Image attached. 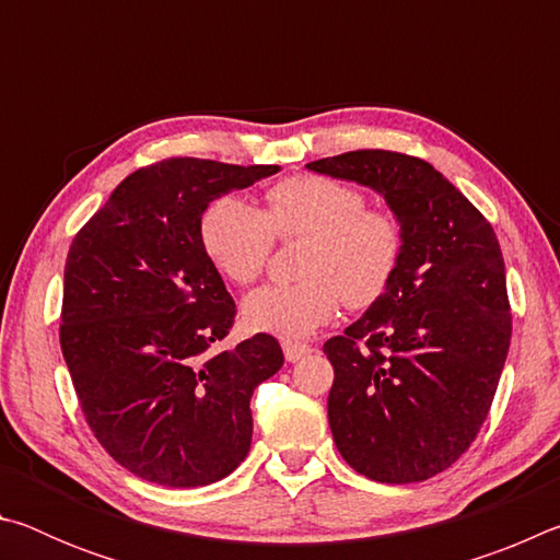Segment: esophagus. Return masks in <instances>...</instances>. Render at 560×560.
I'll use <instances>...</instances> for the list:
<instances>
[{"label": "esophagus", "mask_w": 560, "mask_h": 560, "mask_svg": "<svg viewBox=\"0 0 560 560\" xmlns=\"http://www.w3.org/2000/svg\"><path fill=\"white\" fill-rule=\"evenodd\" d=\"M281 348H283V355H287L289 363H296V360L306 358V355L311 353V346H306V343H296V340H283Z\"/></svg>", "instance_id": "34e87169"}]
</instances>
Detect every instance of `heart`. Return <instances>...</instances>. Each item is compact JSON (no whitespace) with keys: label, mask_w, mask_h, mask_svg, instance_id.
Returning a JSON list of instances; mask_svg holds the SVG:
<instances>
[{"label":"heart","mask_w":560,"mask_h":560,"mask_svg":"<svg viewBox=\"0 0 560 560\" xmlns=\"http://www.w3.org/2000/svg\"><path fill=\"white\" fill-rule=\"evenodd\" d=\"M308 236L296 283H269L244 299V324L259 334L306 338L334 320L340 303L368 308L385 296L405 252L400 220L368 207L358 187L328 175H291L267 189L264 210L224 195L207 207L200 242L232 283L257 281L277 240Z\"/></svg>","instance_id":"obj_1"}]
</instances>
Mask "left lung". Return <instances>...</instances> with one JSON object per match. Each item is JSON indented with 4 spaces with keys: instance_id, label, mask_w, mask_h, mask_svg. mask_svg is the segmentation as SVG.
Instances as JSON below:
<instances>
[{
    "instance_id": "8db88e82",
    "label": "left lung",
    "mask_w": 560,
    "mask_h": 560,
    "mask_svg": "<svg viewBox=\"0 0 560 560\" xmlns=\"http://www.w3.org/2000/svg\"><path fill=\"white\" fill-rule=\"evenodd\" d=\"M306 167L373 187L405 232L385 296L324 343L336 447L373 481H424L477 440L504 371L511 306L499 240L420 158L353 150Z\"/></svg>"
}]
</instances>
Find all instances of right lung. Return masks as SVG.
<instances>
[{"label":"right lung","instance_id":"1","mask_svg":"<svg viewBox=\"0 0 560 560\" xmlns=\"http://www.w3.org/2000/svg\"><path fill=\"white\" fill-rule=\"evenodd\" d=\"M277 170L160 160L122 179L73 236L61 353L93 438L140 479L205 487L252 447V393L283 353L267 334L214 353L236 306L200 222L217 197Z\"/></svg>","mask_w":560,"mask_h":560}]
</instances>
